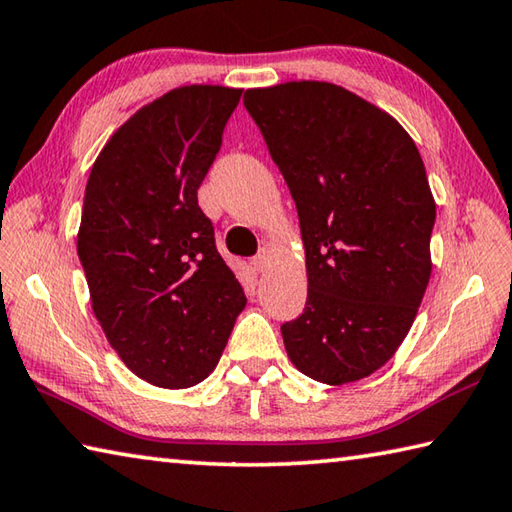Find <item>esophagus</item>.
I'll use <instances>...</instances> for the list:
<instances>
[{"instance_id":"obj_1","label":"esophagus","mask_w":512,"mask_h":512,"mask_svg":"<svg viewBox=\"0 0 512 512\" xmlns=\"http://www.w3.org/2000/svg\"><path fill=\"white\" fill-rule=\"evenodd\" d=\"M268 262H271V248H262L259 250V253L253 257V266L257 268L259 273H264L266 271V266H268Z\"/></svg>"}]
</instances>
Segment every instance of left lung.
Instances as JSON below:
<instances>
[{
    "instance_id": "obj_1",
    "label": "left lung",
    "mask_w": 512,
    "mask_h": 512,
    "mask_svg": "<svg viewBox=\"0 0 512 512\" xmlns=\"http://www.w3.org/2000/svg\"><path fill=\"white\" fill-rule=\"evenodd\" d=\"M295 201L306 306L282 324L293 365L324 385L367 378L401 347L432 275L436 203L412 136L331 82L248 89Z\"/></svg>"
}]
</instances>
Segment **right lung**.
<instances>
[{"label":"right lung","mask_w":512,"mask_h":512,"mask_svg":"<svg viewBox=\"0 0 512 512\" xmlns=\"http://www.w3.org/2000/svg\"><path fill=\"white\" fill-rule=\"evenodd\" d=\"M239 98L167 91L111 134L87 181L78 257L91 309L127 369L163 389L208 378L246 306L197 201Z\"/></svg>","instance_id":"1"}]
</instances>
